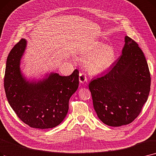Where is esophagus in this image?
I'll return each mask as SVG.
<instances>
[{"instance_id": "obj_1", "label": "esophagus", "mask_w": 156, "mask_h": 156, "mask_svg": "<svg viewBox=\"0 0 156 156\" xmlns=\"http://www.w3.org/2000/svg\"><path fill=\"white\" fill-rule=\"evenodd\" d=\"M79 80H80V82L81 83H84V82H87V79L86 75H85V74L84 73H80V76H79Z\"/></svg>"}]
</instances>
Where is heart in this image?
Wrapping results in <instances>:
<instances>
[{
  "label": "heart",
  "mask_w": 156,
  "mask_h": 156,
  "mask_svg": "<svg viewBox=\"0 0 156 156\" xmlns=\"http://www.w3.org/2000/svg\"><path fill=\"white\" fill-rule=\"evenodd\" d=\"M80 59L85 61L87 70L92 74H99L109 69L115 62L117 54L112 46L96 42L80 51Z\"/></svg>",
  "instance_id": "heart-1"
}]
</instances>
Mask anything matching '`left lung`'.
I'll return each instance as SVG.
<instances>
[{
  "mask_svg": "<svg viewBox=\"0 0 156 156\" xmlns=\"http://www.w3.org/2000/svg\"><path fill=\"white\" fill-rule=\"evenodd\" d=\"M112 69L89 85L98 117L108 126L127 125L136 119L151 89V74L138 44L127 36Z\"/></svg>",
  "mask_w": 156,
  "mask_h": 156,
  "instance_id": "obj_1",
  "label": "left lung"
}]
</instances>
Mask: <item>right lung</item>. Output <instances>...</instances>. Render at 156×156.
I'll list each match as a JSON object with an SVG mask.
<instances>
[{"label": "right lung", "instance_id": "1", "mask_svg": "<svg viewBox=\"0 0 156 156\" xmlns=\"http://www.w3.org/2000/svg\"><path fill=\"white\" fill-rule=\"evenodd\" d=\"M27 41L22 39L12 48L6 61L4 89L8 102L26 124L37 129L55 127L69 110V101L79 85V71L69 76L46 73L42 78L28 79L20 67Z\"/></svg>", "mask_w": 156, "mask_h": 156}]
</instances>
